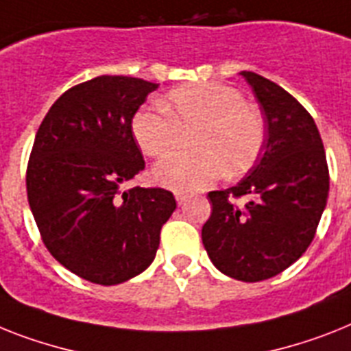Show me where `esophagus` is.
<instances>
[{
  "instance_id": "1",
  "label": "esophagus",
  "mask_w": 351,
  "mask_h": 351,
  "mask_svg": "<svg viewBox=\"0 0 351 351\" xmlns=\"http://www.w3.org/2000/svg\"><path fill=\"white\" fill-rule=\"evenodd\" d=\"M176 201H178L179 206H182V204H184V202L188 201V195H184V193L178 192V193H176Z\"/></svg>"
}]
</instances>
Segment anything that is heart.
Instances as JSON below:
<instances>
[{
  "mask_svg": "<svg viewBox=\"0 0 351 351\" xmlns=\"http://www.w3.org/2000/svg\"><path fill=\"white\" fill-rule=\"evenodd\" d=\"M167 112L141 107L130 121L136 145L149 158L167 154L192 130L186 152H173L152 169V179L176 192H197L221 176L247 170L263 145V118L239 89L221 82L172 89L161 100Z\"/></svg>",
  "mask_w": 351,
  "mask_h": 351,
  "instance_id": "obj_1",
  "label": "heart"
}]
</instances>
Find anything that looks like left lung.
<instances>
[{"label": "left lung", "instance_id": "1", "mask_svg": "<svg viewBox=\"0 0 351 351\" xmlns=\"http://www.w3.org/2000/svg\"><path fill=\"white\" fill-rule=\"evenodd\" d=\"M265 117L256 163L237 186L210 192L202 244L221 273L262 282L285 271L314 240L328 199V165L314 118L278 84L242 71ZM231 196H247L240 208Z\"/></svg>", "mask_w": 351, "mask_h": 351}]
</instances>
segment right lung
Returning a JSON list of instances; mask_svg holds the SVG:
<instances>
[{
	"instance_id": "1",
	"label": "right lung",
	"mask_w": 351,
	"mask_h": 351,
	"mask_svg": "<svg viewBox=\"0 0 351 351\" xmlns=\"http://www.w3.org/2000/svg\"><path fill=\"white\" fill-rule=\"evenodd\" d=\"M158 84L102 75L60 95L26 169V193L46 249L77 276L117 285L149 267L176 210L172 192L123 182L145 169L130 121Z\"/></svg>"
}]
</instances>
